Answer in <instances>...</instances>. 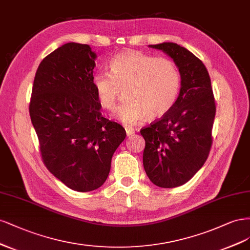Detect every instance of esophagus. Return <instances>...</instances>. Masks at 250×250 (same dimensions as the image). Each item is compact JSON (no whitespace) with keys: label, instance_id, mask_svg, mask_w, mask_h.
<instances>
[{"label":"esophagus","instance_id":"obj_1","mask_svg":"<svg viewBox=\"0 0 250 250\" xmlns=\"http://www.w3.org/2000/svg\"><path fill=\"white\" fill-rule=\"evenodd\" d=\"M125 133L127 137H132L135 134V130L132 127H125Z\"/></svg>","mask_w":250,"mask_h":250}]
</instances>
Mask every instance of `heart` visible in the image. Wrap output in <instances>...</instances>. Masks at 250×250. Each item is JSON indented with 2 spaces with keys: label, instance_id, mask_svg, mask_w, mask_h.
Returning a JSON list of instances; mask_svg holds the SVG:
<instances>
[{
  "label": "heart",
  "instance_id": "heart-1",
  "mask_svg": "<svg viewBox=\"0 0 250 250\" xmlns=\"http://www.w3.org/2000/svg\"><path fill=\"white\" fill-rule=\"evenodd\" d=\"M109 67L110 72H95L92 86L101 106L109 111L114 109L123 90L125 99L117 107L115 117L125 125H134L146 116L162 117L178 101L182 77L170 59L126 51L115 55Z\"/></svg>",
  "mask_w": 250,
  "mask_h": 250
}]
</instances>
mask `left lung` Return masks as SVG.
I'll return each mask as SVG.
<instances>
[{"instance_id": "obj_1", "label": "left lung", "mask_w": 250, "mask_h": 250, "mask_svg": "<svg viewBox=\"0 0 250 250\" xmlns=\"http://www.w3.org/2000/svg\"><path fill=\"white\" fill-rule=\"evenodd\" d=\"M148 46L169 56L182 77L173 108L140 131L146 140L143 166L148 179L158 187L174 188L187 183L208 156L215 100L208 72L195 55L173 42Z\"/></svg>"}]
</instances>
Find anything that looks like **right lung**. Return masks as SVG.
Here are the masks:
<instances>
[{
  "mask_svg": "<svg viewBox=\"0 0 250 250\" xmlns=\"http://www.w3.org/2000/svg\"><path fill=\"white\" fill-rule=\"evenodd\" d=\"M96 54L68 42L40 62L30 117L50 172L72 190L88 192L106 182L125 128L103 117L92 77Z\"/></svg>",
  "mask_w": 250,
  "mask_h": 250,
  "instance_id": "right-lung-1",
  "label": "right lung"
}]
</instances>
